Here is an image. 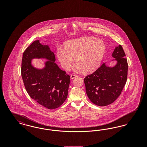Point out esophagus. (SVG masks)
Segmentation results:
<instances>
[{"label":"esophagus","mask_w":147,"mask_h":147,"mask_svg":"<svg viewBox=\"0 0 147 147\" xmlns=\"http://www.w3.org/2000/svg\"><path fill=\"white\" fill-rule=\"evenodd\" d=\"M78 77L76 75H71L70 76V78H71V79H74L76 77Z\"/></svg>","instance_id":"34e87169"}]
</instances>
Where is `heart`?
I'll use <instances>...</instances> for the list:
<instances>
[{
  "label": "heart",
  "instance_id": "obj_1",
  "mask_svg": "<svg viewBox=\"0 0 147 147\" xmlns=\"http://www.w3.org/2000/svg\"><path fill=\"white\" fill-rule=\"evenodd\" d=\"M106 52V45L101 40L94 37H82L64 43V49H57L56 56L62 67L69 70L74 63L78 70L91 73L96 70L101 62Z\"/></svg>",
  "mask_w": 147,
  "mask_h": 147
}]
</instances>
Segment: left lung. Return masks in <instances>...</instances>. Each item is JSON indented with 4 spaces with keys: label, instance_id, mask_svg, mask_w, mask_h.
I'll return each mask as SVG.
<instances>
[{
    "label": "left lung",
    "instance_id": "obj_1",
    "mask_svg": "<svg viewBox=\"0 0 147 147\" xmlns=\"http://www.w3.org/2000/svg\"><path fill=\"white\" fill-rule=\"evenodd\" d=\"M116 61L114 66L104 63L97 70L84 79L86 92L91 102L100 106L114 102L122 91L127 79L128 63L121 45L116 47L112 54Z\"/></svg>",
    "mask_w": 147,
    "mask_h": 147
}]
</instances>
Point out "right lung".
Segmentation results:
<instances>
[{
	"label": "right lung",
	"instance_id": "obj_1",
	"mask_svg": "<svg viewBox=\"0 0 147 147\" xmlns=\"http://www.w3.org/2000/svg\"><path fill=\"white\" fill-rule=\"evenodd\" d=\"M34 59L48 61L41 69L32 64ZM54 53L47 45L36 40L22 55L21 76L25 89L30 97L43 107L50 110L59 107L68 96L70 76L61 70L55 62Z\"/></svg>",
	"mask_w": 147,
	"mask_h": 147
}]
</instances>
